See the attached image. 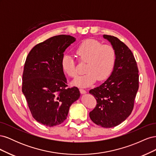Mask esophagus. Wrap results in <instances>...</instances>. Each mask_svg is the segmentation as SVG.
I'll list each match as a JSON object with an SVG mask.
<instances>
[{"mask_svg":"<svg viewBox=\"0 0 156 156\" xmlns=\"http://www.w3.org/2000/svg\"><path fill=\"white\" fill-rule=\"evenodd\" d=\"M79 91H80V92H81V94H86L87 93V91L85 90L82 89V88L79 89Z\"/></svg>","mask_w":156,"mask_h":156,"instance_id":"esophagus-1","label":"esophagus"}]
</instances>
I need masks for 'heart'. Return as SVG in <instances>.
<instances>
[{
	"instance_id": "heart-1",
	"label": "heart",
	"mask_w": 156,
	"mask_h": 156,
	"mask_svg": "<svg viewBox=\"0 0 156 156\" xmlns=\"http://www.w3.org/2000/svg\"><path fill=\"white\" fill-rule=\"evenodd\" d=\"M79 62L86 63L85 74L75 78L72 84L73 86L88 87L98 81H104L110 76L116 61L114 48L110 45H103L95 40H87L80 44L75 51ZM64 72L69 77L77 75L73 57L64 55L60 61Z\"/></svg>"
}]
</instances>
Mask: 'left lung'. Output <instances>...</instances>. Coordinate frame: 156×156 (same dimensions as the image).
<instances>
[{"instance_id": "1", "label": "left lung", "mask_w": 156, "mask_h": 156, "mask_svg": "<svg viewBox=\"0 0 156 156\" xmlns=\"http://www.w3.org/2000/svg\"><path fill=\"white\" fill-rule=\"evenodd\" d=\"M103 37L115 51V64L110 77L89 91L97 101L89 116L94 123L108 128L120 124L133 111L139 89V70L128 47L116 37L104 34Z\"/></svg>"}]
</instances>
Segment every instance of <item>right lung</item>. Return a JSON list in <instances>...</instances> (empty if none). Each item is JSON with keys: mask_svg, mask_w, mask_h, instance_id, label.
I'll list each match as a JSON object with an SVG mask.
<instances>
[{"mask_svg": "<svg viewBox=\"0 0 156 156\" xmlns=\"http://www.w3.org/2000/svg\"><path fill=\"white\" fill-rule=\"evenodd\" d=\"M75 40L69 35L51 37L35 45L27 57L22 91L33 118L43 125L62 124L71 105L80 97L77 87L66 88L60 65L64 52Z\"/></svg>", "mask_w": 156, "mask_h": 156, "instance_id": "1", "label": "right lung"}]
</instances>
